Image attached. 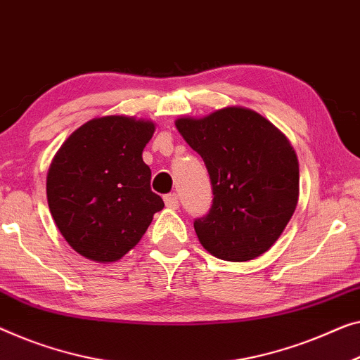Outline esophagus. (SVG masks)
<instances>
[{
	"label": "esophagus",
	"instance_id": "obj_1",
	"mask_svg": "<svg viewBox=\"0 0 360 360\" xmlns=\"http://www.w3.org/2000/svg\"><path fill=\"white\" fill-rule=\"evenodd\" d=\"M164 202L170 210H176L179 207V196H176V193H170V195L164 196Z\"/></svg>",
	"mask_w": 360,
	"mask_h": 360
}]
</instances>
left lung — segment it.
Wrapping results in <instances>:
<instances>
[{"mask_svg":"<svg viewBox=\"0 0 360 360\" xmlns=\"http://www.w3.org/2000/svg\"><path fill=\"white\" fill-rule=\"evenodd\" d=\"M205 160L212 206L196 219L200 243L226 262H248L273 247L299 201V160L285 134L245 107L175 120Z\"/></svg>","mask_w":360,"mask_h":360,"instance_id":"left-lung-1","label":"left lung"}]
</instances>
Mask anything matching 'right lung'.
Returning a JSON list of instances; mask_svg holds the SVG:
<instances>
[{
  "label": "right lung",
  "mask_w": 360,
  "mask_h": 360,
  "mask_svg": "<svg viewBox=\"0 0 360 360\" xmlns=\"http://www.w3.org/2000/svg\"><path fill=\"white\" fill-rule=\"evenodd\" d=\"M154 131L150 120L98 117L56 150L46 174V200L61 236L84 258L118 262L164 207L143 160Z\"/></svg>",
  "instance_id": "1"
}]
</instances>
